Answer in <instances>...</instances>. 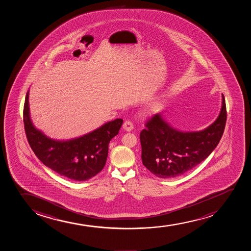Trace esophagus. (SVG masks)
<instances>
[{"label":"esophagus","mask_w":251,"mask_h":251,"mask_svg":"<svg viewBox=\"0 0 251 251\" xmlns=\"http://www.w3.org/2000/svg\"><path fill=\"white\" fill-rule=\"evenodd\" d=\"M123 127H124V129L126 130V131L130 132V131H132L133 129V124L130 120H126V121L124 122Z\"/></svg>","instance_id":"esophagus-1"}]
</instances>
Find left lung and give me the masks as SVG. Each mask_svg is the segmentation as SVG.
Returning <instances> with one entry per match:
<instances>
[{
  "mask_svg": "<svg viewBox=\"0 0 251 251\" xmlns=\"http://www.w3.org/2000/svg\"><path fill=\"white\" fill-rule=\"evenodd\" d=\"M226 118L224 95L218 118L210 127L200 132H180L166 123L160 113L154 114L140 132L143 164L153 175L164 179L188 173L218 145Z\"/></svg>",
  "mask_w": 251,
  "mask_h": 251,
  "instance_id": "obj_1",
  "label": "left lung"
}]
</instances>
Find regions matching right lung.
Returning a JSON list of instances; mask_svg holds the SVG:
<instances>
[{"label": "right lung", "mask_w": 251, "mask_h": 251, "mask_svg": "<svg viewBox=\"0 0 251 251\" xmlns=\"http://www.w3.org/2000/svg\"><path fill=\"white\" fill-rule=\"evenodd\" d=\"M28 98L29 92L23 109L25 131L30 148L43 164L59 175L77 181H86L100 173L105 166L108 143L119 133L124 120L108 122L94 132L73 140H52L33 126Z\"/></svg>", "instance_id": "obj_1"}]
</instances>
